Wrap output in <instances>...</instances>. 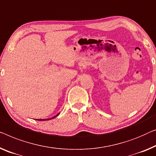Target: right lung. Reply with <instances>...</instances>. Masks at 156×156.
I'll return each mask as SVG.
<instances>
[{"mask_svg": "<svg viewBox=\"0 0 156 156\" xmlns=\"http://www.w3.org/2000/svg\"><path fill=\"white\" fill-rule=\"evenodd\" d=\"M60 113H58V114H57L56 115H55L54 117H52V118H48V119H37V120H40V121H44V120H49V119H53V118H55V117H57L58 115H59Z\"/></svg>", "mask_w": 156, "mask_h": 156, "instance_id": "right-lung-1", "label": "right lung"}]
</instances>
